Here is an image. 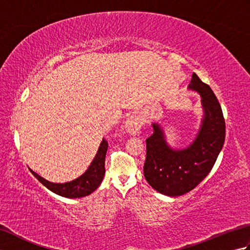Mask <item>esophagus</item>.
<instances>
[{
	"instance_id": "34e87169",
	"label": "esophagus",
	"mask_w": 250,
	"mask_h": 250,
	"mask_svg": "<svg viewBox=\"0 0 250 250\" xmlns=\"http://www.w3.org/2000/svg\"><path fill=\"white\" fill-rule=\"evenodd\" d=\"M125 126L126 132H129V133L132 134V135H136V134L140 133L142 125H141V122L139 120L132 117V118H130V119L125 121Z\"/></svg>"
}]
</instances>
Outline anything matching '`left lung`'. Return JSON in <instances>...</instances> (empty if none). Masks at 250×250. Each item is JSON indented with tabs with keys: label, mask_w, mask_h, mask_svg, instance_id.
<instances>
[{
	"label": "left lung",
	"mask_w": 250,
	"mask_h": 250,
	"mask_svg": "<svg viewBox=\"0 0 250 250\" xmlns=\"http://www.w3.org/2000/svg\"><path fill=\"white\" fill-rule=\"evenodd\" d=\"M188 88L200 93L204 110L194 141L184 149H173L158 124H152L153 133L146 140L144 176L153 189L168 196L189 192L207 176L226 137L224 114L213 90L195 73Z\"/></svg>",
	"instance_id": "left-lung-1"
}]
</instances>
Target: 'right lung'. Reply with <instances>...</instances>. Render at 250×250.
Returning <instances> with one entry per match:
<instances>
[{
  "instance_id": "obj_1",
  "label": "right lung",
  "mask_w": 250,
  "mask_h": 250,
  "mask_svg": "<svg viewBox=\"0 0 250 250\" xmlns=\"http://www.w3.org/2000/svg\"><path fill=\"white\" fill-rule=\"evenodd\" d=\"M108 148L107 141L103 140L99 147V150L95 155L88 169L84 172L82 176L72 180V182L64 183V184H56L50 183L45 178L41 177L39 174L32 171L31 173L40 180V183L43 184L47 189H49L56 194H59L64 198L76 199L83 198V196L89 195L92 193L95 189H98L101 185L105 174V156L106 151Z\"/></svg>"
}]
</instances>
